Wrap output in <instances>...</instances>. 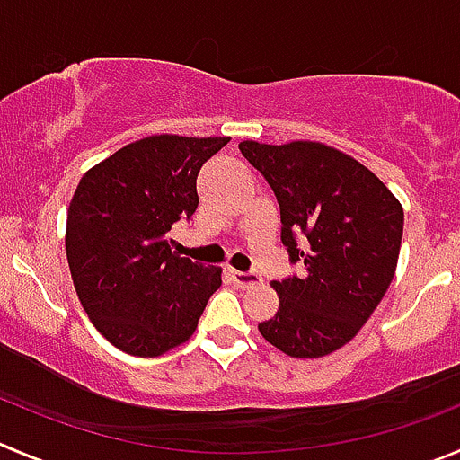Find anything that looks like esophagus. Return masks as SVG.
Instances as JSON below:
<instances>
[{"instance_id":"obj_1","label":"esophagus","mask_w":460,"mask_h":460,"mask_svg":"<svg viewBox=\"0 0 460 460\" xmlns=\"http://www.w3.org/2000/svg\"><path fill=\"white\" fill-rule=\"evenodd\" d=\"M227 273H230V278H233V282L237 284V287H242V288H251V287H255V284L261 282L260 275L252 273V270H248V273H243V270L227 269Z\"/></svg>"}]
</instances>
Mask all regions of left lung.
<instances>
[{
	"instance_id": "obj_1",
	"label": "left lung",
	"mask_w": 460,
	"mask_h": 460,
	"mask_svg": "<svg viewBox=\"0 0 460 460\" xmlns=\"http://www.w3.org/2000/svg\"><path fill=\"white\" fill-rule=\"evenodd\" d=\"M279 205L282 243L303 273L273 282L279 309L260 323L288 357L316 358L343 348L391 287L404 209L361 162L321 142L239 144Z\"/></svg>"
}]
</instances>
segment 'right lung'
<instances>
[{
  "instance_id": "1",
  "label": "right lung",
  "mask_w": 460,
  "mask_h": 460,
  "mask_svg": "<svg viewBox=\"0 0 460 460\" xmlns=\"http://www.w3.org/2000/svg\"><path fill=\"white\" fill-rule=\"evenodd\" d=\"M227 142L151 135L99 162L74 191L65 248L78 300L133 357L185 343L221 287V269L173 252L169 230L196 212V176Z\"/></svg>"
}]
</instances>
